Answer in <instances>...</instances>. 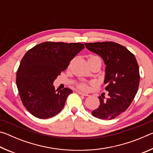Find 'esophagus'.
Returning <instances> with one entry per match:
<instances>
[{
  "instance_id": "esophagus-1",
  "label": "esophagus",
  "mask_w": 153,
  "mask_h": 153,
  "mask_svg": "<svg viewBox=\"0 0 153 153\" xmlns=\"http://www.w3.org/2000/svg\"><path fill=\"white\" fill-rule=\"evenodd\" d=\"M77 93H78L79 94H80V95H82V96H85V97H88V96H89V94H88V93H84V92H82V91H77Z\"/></svg>"
}]
</instances>
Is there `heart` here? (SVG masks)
Instances as JSON below:
<instances>
[{"mask_svg": "<svg viewBox=\"0 0 153 153\" xmlns=\"http://www.w3.org/2000/svg\"><path fill=\"white\" fill-rule=\"evenodd\" d=\"M95 56H94V55H90L89 56L88 59H91V58H93V57H95ZM78 87L80 89H82V90H88V87L87 85L86 84H84V83H81V84H79L78 85Z\"/></svg>", "mask_w": 153, "mask_h": 153, "instance_id": "b5f03b06", "label": "heart"}]
</instances>
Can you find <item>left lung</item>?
Returning a JSON list of instances; mask_svg holds the SVG:
<instances>
[{
  "label": "left lung",
  "instance_id": "8db88e82",
  "mask_svg": "<svg viewBox=\"0 0 153 153\" xmlns=\"http://www.w3.org/2000/svg\"><path fill=\"white\" fill-rule=\"evenodd\" d=\"M92 53L101 57L106 65L104 83L108 97L98 98L100 105L92 112L95 117L112 120L125 111L133 101L140 83L138 64L126 47L113 42L85 43Z\"/></svg>",
  "mask_w": 153,
  "mask_h": 153
}]
</instances>
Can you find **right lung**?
<instances>
[{"label":"right lung","instance_id":"add662e5","mask_svg":"<svg viewBox=\"0 0 153 153\" xmlns=\"http://www.w3.org/2000/svg\"><path fill=\"white\" fill-rule=\"evenodd\" d=\"M84 48L82 43L46 42L27 51L17 71L21 100L35 117L48 119L57 115L72 90H55L53 82Z\"/></svg>","mask_w":153,"mask_h":153}]
</instances>
